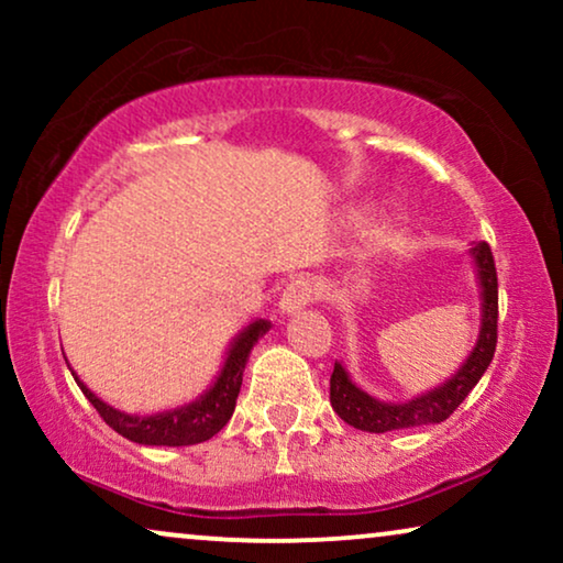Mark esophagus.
Instances as JSON below:
<instances>
[{
    "label": "esophagus",
    "mask_w": 563,
    "mask_h": 563,
    "mask_svg": "<svg viewBox=\"0 0 563 563\" xmlns=\"http://www.w3.org/2000/svg\"><path fill=\"white\" fill-rule=\"evenodd\" d=\"M318 297V284H314L310 276H295L287 287L282 291V299H279V310L282 312H297L302 310L312 302V299Z\"/></svg>",
    "instance_id": "obj_1"
}]
</instances>
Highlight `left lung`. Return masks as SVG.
<instances>
[{"label": "left lung", "instance_id": "left-lung-1", "mask_svg": "<svg viewBox=\"0 0 563 563\" xmlns=\"http://www.w3.org/2000/svg\"><path fill=\"white\" fill-rule=\"evenodd\" d=\"M472 256L476 261V272H479L482 284V330L479 341L466 364L451 376L441 387L428 391V395L415 397L412 402L391 405L379 402V399L368 397L361 391L356 384L349 379L345 368L341 364L333 366L330 374V405L338 412V418L349 422V426L366 430V433H389V430L402 428H418L430 426V422L449 420L459 405L464 402L468 391L476 387L482 374L487 372L497 349V268L495 256L487 243H479L472 249Z\"/></svg>", "mask_w": 563, "mask_h": 563}]
</instances>
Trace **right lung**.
Here are the masks:
<instances>
[{"label":"right lung","mask_w":563,"mask_h":563,"mask_svg":"<svg viewBox=\"0 0 563 563\" xmlns=\"http://www.w3.org/2000/svg\"><path fill=\"white\" fill-rule=\"evenodd\" d=\"M268 328L272 325H268L266 320H256L235 338V343L230 345L225 366H222L218 382L212 384L210 391H205V395L195 399V402L176 407V410L148 415V418L114 410V407L104 405L102 399L95 397V391L84 387L76 376L74 379L81 387L84 395H87L89 402L95 405L99 418H102L112 430H118L122 438H128V441L143 445H195L210 441V438L214 433H220V430L228 426V420L233 418L238 391H241L243 384L245 361H249L253 343H256Z\"/></svg>","instance_id":"add662e5"}]
</instances>
